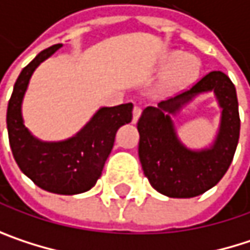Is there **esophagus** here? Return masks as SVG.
<instances>
[{"mask_svg":"<svg viewBox=\"0 0 250 250\" xmlns=\"http://www.w3.org/2000/svg\"><path fill=\"white\" fill-rule=\"evenodd\" d=\"M140 114H142V108L139 105H134V108H133V122L134 123L137 122V119L140 117Z\"/></svg>","mask_w":250,"mask_h":250,"instance_id":"obj_1","label":"esophagus"}]
</instances>
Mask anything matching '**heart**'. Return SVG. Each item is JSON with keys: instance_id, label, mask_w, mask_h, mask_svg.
Masks as SVG:
<instances>
[{"instance_id": "b5f03b06", "label": "heart", "mask_w": 250, "mask_h": 250, "mask_svg": "<svg viewBox=\"0 0 250 250\" xmlns=\"http://www.w3.org/2000/svg\"><path fill=\"white\" fill-rule=\"evenodd\" d=\"M162 69H168V81L174 86L191 83L200 72V62L192 55H181L178 52L168 53L161 62Z\"/></svg>"}]
</instances>
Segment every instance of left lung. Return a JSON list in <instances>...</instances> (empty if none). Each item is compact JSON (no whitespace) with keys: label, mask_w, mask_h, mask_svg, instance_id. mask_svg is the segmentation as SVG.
Segmentation results:
<instances>
[{"label":"left lung","mask_w":250,"mask_h":250,"mask_svg":"<svg viewBox=\"0 0 250 250\" xmlns=\"http://www.w3.org/2000/svg\"><path fill=\"white\" fill-rule=\"evenodd\" d=\"M213 92L222 110L215 142L200 151L187 148L176 134V115L200 93ZM139 158L150 185L171 198H192L213 188L227 172L240 133L236 88L222 71H213L192 88L146 107L137 122Z\"/></svg>","instance_id":"1"}]
</instances>
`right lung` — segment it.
<instances>
[{"instance_id":"right-lung-1","label":"right lung","mask_w":250,"mask_h":250,"mask_svg":"<svg viewBox=\"0 0 250 250\" xmlns=\"http://www.w3.org/2000/svg\"><path fill=\"white\" fill-rule=\"evenodd\" d=\"M62 44L40 52L19 75L7 108V128L13 156L37 187L44 191L75 195L91 189L101 176L114 146L116 133L131 122L133 104L101 107L75 136L61 142H43L24 125L21 105L30 78L36 68Z\"/></svg>"}]
</instances>
